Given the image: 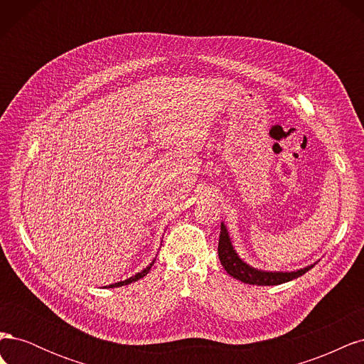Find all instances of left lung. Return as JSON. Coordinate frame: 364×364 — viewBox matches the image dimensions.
I'll return each instance as SVG.
<instances>
[{
    "label": "left lung",
    "instance_id": "left-lung-1",
    "mask_svg": "<svg viewBox=\"0 0 364 364\" xmlns=\"http://www.w3.org/2000/svg\"><path fill=\"white\" fill-rule=\"evenodd\" d=\"M218 258L225 270L230 274V277L245 282V284H252V285H278L289 282L291 279H296L302 277L304 273H306L313 266L305 267L302 270L297 272H290V273H282V272H261L257 269H252L247 266L246 262L241 261L238 255L235 253L232 245H230V240L228 235V230L225 225L222 223V230H220V240H218Z\"/></svg>",
    "mask_w": 364,
    "mask_h": 364
}]
</instances>
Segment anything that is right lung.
Segmentation results:
<instances>
[{"label":"right lung","mask_w":364,"mask_h":364,"mask_svg":"<svg viewBox=\"0 0 364 364\" xmlns=\"http://www.w3.org/2000/svg\"><path fill=\"white\" fill-rule=\"evenodd\" d=\"M153 266V262L150 264V266L147 267V269H144L142 272H139V273H136L135 277H132V278H129V279H126V281H121V282H117V284H112V285H109V287L111 289H114V287H121V285H127V284H132V282H135V281H138V279H141V278H144L146 274L149 273V270H150V267Z\"/></svg>","instance_id":"right-lung-1"}]
</instances>
